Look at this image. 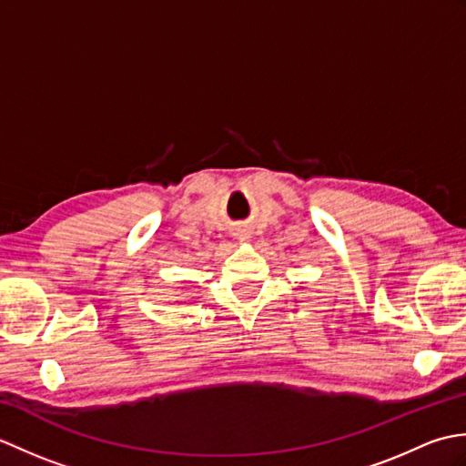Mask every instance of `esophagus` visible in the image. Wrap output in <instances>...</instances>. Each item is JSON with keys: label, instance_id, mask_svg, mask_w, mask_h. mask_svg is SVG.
I'll return each mask as SVG.
<instances>
[{"label": "esophagus", "instance_id": "1", "mask_svg": "<svg viewBox=\"0 0 466 466\" xmlns=\"http://www.w3.org/2000/svg\"><path fill=\"white\" fill-rule=\"evenodd\" d=\"M234 236H236V238H238L240 242H248V240L252 238V228L246 226V224H242V226H238V228H234Z\"/></svg>", "mask_w": 466, "mask_h": 466}]
</instances>
